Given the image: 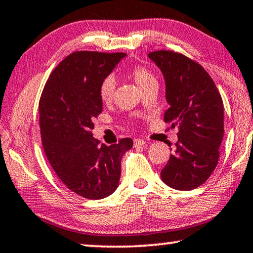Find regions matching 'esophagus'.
I'll return each instance as SVG.
<instances>
[{"label":"esophagus","instance_id":"esophagus-1","mask_svg":"<svg viewBox=\"0 0 253 253\" xmlns=\"http://www.w3.org/2000/svg\"><path fill=\"white\" fill-rule=\"evenodd\" d=\"M133 144L135 147H138V146H144L146 144L145 140H142V139H139V138H135L133 140Z\"/></svg>","mask_w":253,"mask_h":253}]
</instances>
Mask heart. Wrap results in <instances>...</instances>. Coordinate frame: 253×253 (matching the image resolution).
<instances>
[{
    "label": "heart",
    "mask_w": 253,
    "mask_h": 253,
    "mask_svg": "<svg viewBox=\"0 0 253 253\" xmlns=\"http://www.w3.org/2000/svg\"><path fill=\"white\" fill-rule=\"evenodd\" d=\"M129 74L134 80V82L138 84L139 87L144 91L146 87L152 85L154 83H157L156 78L153 73L146 68L145 66L137 65L129 69ZM116 83L113 76H106L99 84V97L104 102H109L113 100L115 93Z\"/></svg>",
    "instance_id": "heart-1"
}]
</instances>
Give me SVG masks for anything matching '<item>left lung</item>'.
<instances>
[{
	"label": "left lung",
	"mask_w": 253,
	"mask_h": 253,
	"mask_svg": "<svg viewBox=\"0 0 253 253\" xmlns=\"http://www.w3.org/2000/svg\"><path fill=\"white\" fill-rule=\"evenodd\" d=\"M148 57L166 80L169 108L164 121L178 126V141L161 171L164 184L179 190L195 189L215 169L224 137V104L213 80L199 63L173 51Z\"/></svg>",
	"instance_id": "obj_1"
}]
</instances>
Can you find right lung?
Listing matches in <instances>:
<instances>
[{"label": "right lung", "mask_w": 253, "mask_h": 253, "mask_svg": "<svg viewBox=\"0 0 253 253\" xmlns=\"http://www.w3.org/2000/svg\"><path fill=\"white\" fill-rule=\"evenodd\" d=\"M126 54L76 51L53 69L40 98V129L46 159L72 192L89 200L107 197L118 188L121 160L131 138L99 145L94 119L102 111L99 84Z\"/></svg>", "instance_id": "right-lung-1"}]
</instances>
